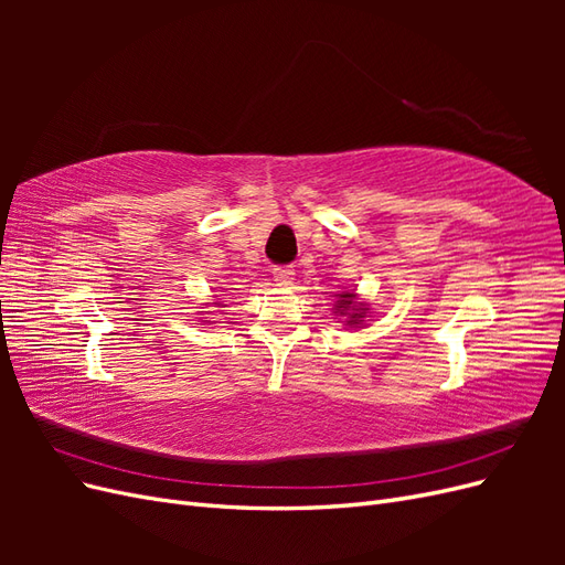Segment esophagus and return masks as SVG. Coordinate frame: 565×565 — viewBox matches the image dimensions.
<instances>
[{
	"label": "esophagus",
	"mask_w": 565,
	"mask_h": 565,
	"mask_svg": "<svg viewBox=\"0 0 565 565\" xmlns=\"http://www.w3.org/2000/svg\"><path fill=\"white\" fill-rule=\"evenodd\" d=\"M273 280L280 287H289L295 282V268L292 266H276L273 268Z\"/></svg>",
	"instance_id": "34e87169"
}]
</instances>
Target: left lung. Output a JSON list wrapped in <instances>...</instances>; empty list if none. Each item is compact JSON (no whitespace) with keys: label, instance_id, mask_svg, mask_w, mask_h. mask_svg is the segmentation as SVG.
Listing matches in <instances>:
<instances>
[{"label":"left lung","instance_id":"left-lung-1","mask_svg":"<svg viewBox=\"0 0 565 565\" xmlns=\"http://www.w3.org/2000/svg\"><path fill=\"white\" fill-rule=\"evenodd\" d=\"M334 313L347 318L344 322L351 324V328H358V324H363L365 316L370 313V306L365 301H358L355 292H341L337 295V301H334Z\"/></svg>","mask_w":565,"mask_h":565}]
</instances>
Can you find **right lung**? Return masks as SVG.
<instances>
[{"label":"right lung","mask_w":565,"mask_h":565,"mask_svg":"<svg viewBox=\"0 0 565 565\" xmlns=\"http://www.w3.org/2000/svg\"><path fill=\"white\" fill-rule=\"evenodd\" d=\"M212 303H221V301H212ZM200 313H210V311H200Z\"/></svg>","instance_id":"obj_1"}]
</instances>
